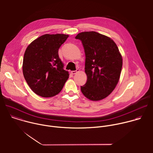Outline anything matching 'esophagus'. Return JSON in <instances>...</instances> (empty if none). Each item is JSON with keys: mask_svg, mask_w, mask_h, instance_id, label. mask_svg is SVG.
<instances>
[{"mask_svg": "<svg viewBox=\"0 0 153 153\" xmlns=\"http://www.w3.org/2000/svg\"><path fill=\"white\" fill-rule=\"evenodd\" d=\"M80 70H79V69H77L76 71H72L71 73V74H76L77 72H79Z\"/></svg>", "mask_w": 153, "mask_h": 153, "instance_id": "34e87169", "label": "esophagus"}]
</instances>
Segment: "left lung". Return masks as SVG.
Returning a JSON list of instances; mask_svg holds the SVG:
<instances>
[{
    "mask_svg": "<svg viewBox=\"0 0 153 153\" xmlns=\"http://www.w3.org/2000/svg\"><path fill=\"white\" fill-rule=\"evenodd\" d=\"M85 54L86 83L80 86L83 94L97 101L110 95L119 80L122 57L115 42L110 37L95 31L79 33Z\"/></svg>",
    "mask_w": 153,
    "mask_h": 153,
    "instance_id": "left-lung-1",
    "label": "left lung"
}]
</instances>
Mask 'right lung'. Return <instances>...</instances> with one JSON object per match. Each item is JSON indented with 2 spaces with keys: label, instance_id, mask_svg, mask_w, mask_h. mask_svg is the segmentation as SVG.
Masks as SVG:
<instances>
[{
  "label": "right lung",
  "instance_id": "right-lung-1",
  "mask_svg": "<svg viewBox=\"0 0 153 153\" xmlns=\"http://www.w3.org/2000/svg\"><path fill=\"white\" fill-rule=\"evenodd\" d=\"M68 35L44 34L27 48L23 60L24 78L32 91L43 97L59 94L69 77L59 57V49Z\"/></svg>",
  "mask_w": 153,
  "mask_h": 153
}]
</instances>
